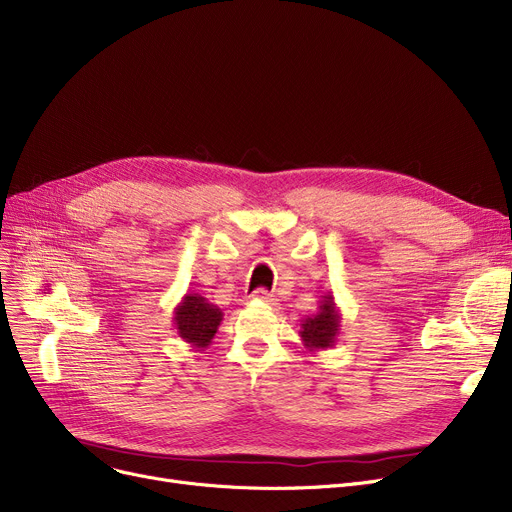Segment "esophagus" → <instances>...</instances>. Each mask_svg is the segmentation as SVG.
Returning <instances> with one entry per match:
<instances>
[{
	"label": "esophagus",
	"mask_w": 512,
	"mask_h": 512,
	"mask_svg": "<svg viewBox=\"0 0 512 512\" xmlns=\"http://www.w3.org/2000/svg\"><path fill=\"white\" fill-rule=\"evenodd\" d=\"M251 299H253V301H261V303H265V305H276V301L272 299V294L267 292V290H263V288H257V290L251 294Z\"/></svg>",
	"instance_id": "1"
}]
</instances>
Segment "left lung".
<instances>
[{
    "instance_id": "8db88e82",
    "label": "left lung",
    "mask_w": 512,
    "mask_h": 512,
    "mask_svg": "<svg viewBox=\"0 0 512 512\" xmlns=\"http://www.w3.org/2000/svg\"><path fill=\"white\" fill-rule=\"evenodd\" d=\"M340 309L336 307L334 294L328 292L326 297H321L317 313L307 315L301 324V340L303 346L309 353H319V351H328L338 340L340 334Z\"/></svg>"
}]
</instances>
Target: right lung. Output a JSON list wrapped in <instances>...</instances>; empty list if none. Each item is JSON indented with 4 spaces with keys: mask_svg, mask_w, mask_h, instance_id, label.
<instances>
[{
    "mask_svg": "<svg viewBox=\"0 0 512 512\" xmlns=\"http://www.w3.org/2000/svg\"><path fill=\"white\" fill-rule=\"evenodd\" d=\"M174 328L178 336L197 351L207 348L218 332L224 313L197 292H186L174 307Z\"/></svg>",
    "mask_w": 512,
    "mask_h": 512,
    "instance_id": "add662e5",
    "label": "right lung"
}]
</instances>
